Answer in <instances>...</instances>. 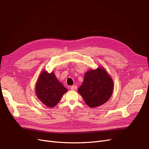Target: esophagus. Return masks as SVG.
I'll use <instances>...</instances> for the list:
<instances>
[{
    "label": "esophagus",
    "instance_id": "34e87169",
    "mask_svg": "<svg viewBox=\"0 0 149 149\" xmlns=\"http://www.w3.org/2000/svg\"><path fill=\"white\" fill-rule=\"evenodd\" d=\"M77 88V86L76 85H74V86H70V89H72V90H76Z\"/></svg>",
    "mask_w": 149,
    "mask_h": 149
}]
</instances>
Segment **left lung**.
Returning <instances> with one entry per match:
<instances>
[{
	"label": "left lung",
	"mask_w": 149,
	"mask_h": 149,
	"mask_svg": "<svg viewBox=\"0 0 149 149\" xmlns=\"http://www.w3.org/2000/svg\"><path fill=\"white\" fill-rule=\"evenodd\" d=\"M113 81L103 68L91 70L85 74L79 93L86 104L97 107L107 102L113 93Z\"/></svg>",
	"instance_id": "obj_1"
}]
</instances>
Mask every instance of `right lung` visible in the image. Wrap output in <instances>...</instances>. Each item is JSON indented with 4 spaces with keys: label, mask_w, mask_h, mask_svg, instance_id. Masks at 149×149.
I'll return each instance as SVG.
<instances>
[{
    "label": "right lung",
    "mask_w": 149,
    "mask_h": 149,
    "mask_svg": "<svg viewBox=\"0 0 149 149\" xmlns=\"http://www.w3.org/2000/svg\"><path fill=\"white\" fill-rule=\"evenodd\" d=\"M38 98L48 107H54L58 103L67 89L58 81L55 74L42 71L36 85Z\"/></svg>",
    "instance_id": "obj_1"
}]
</instances>
